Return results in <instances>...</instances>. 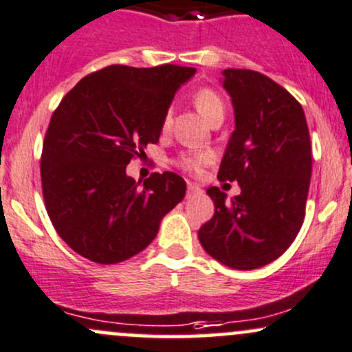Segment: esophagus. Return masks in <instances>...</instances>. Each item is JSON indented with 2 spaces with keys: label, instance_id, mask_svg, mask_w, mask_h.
<instances>
[{
  "label": "esophagus",
  "instance_id": "1",
  "mask_svg": "<svg viewBox=\"0 0 352 352\" xmlns=\"http://www.w3.org/2000/svg\"><path fill=\"white\" fill-rule=\"evenodd\" d=\"M199 192H202V188L197 186V184H192L188 182L187 184V194L192 195V194H199Z\"/></svg>",
  "mask_w": 352,
  "mask_h": 352
}]
</instances>
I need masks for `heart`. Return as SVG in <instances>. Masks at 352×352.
<instances>
[{"instance_id":"obj_1","label":"heart","mask_w":352,"mask_h":352,"mask_svg":"<svg viewBox=\"0 0 352 352\" xmlns=\"http://www.w3.org/2000/svg\"><path fill=\"white\" fill-rule=\"evenodd\" d=\"M192 101H194L199 113H201L209 123L219 116L224 118V101L221 99V96L217 94L216 91H212V89H199V91L192 96ZM168 126L170 111H166L164 118V129ZM210 162H212V155H210L209 151H182V153L175 158V165L179 166L180 170H184V172L190 173V175H199V173H202L204 166L209 165Z\"/></svg>"}]
</instances>
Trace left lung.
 Instances as JSON below:
<instances>
[{
  "label": "left lung",
  "mask_w": 352,
  "mask_h": 352,
  "mask_svg": "<svg viewBox=\"0 0 352 352\" xmlns=\"http://www.w3.org/2000/svg\"><path fill=\"white\" fill-rule=\"evenodd\" d=\"M224 89L234 106L217 179L238 182L241 194L226 201L209 187L214 216L199 229L202 248L236 270L272 263L300 231L312 175V146L300 102L265 74L226 69Z\"/></svg>",
  "instance_id": "8db88e82"
}]
</instances>
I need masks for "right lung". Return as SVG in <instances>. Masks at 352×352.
<instances>
[{"label": "right lung", "instance_id": "add662e5", "mask_svg": "<svg viewBox=\"0 0 352 352\" xmlns=\"http://www.w3.org/2000/svg\"><path fill=\"white\" fill-rule=\"evenodd\" d=\"M194 67L108 65L82 77L54 111L40 160L47 214L80 256L114 265L155 239L162 217L186 195L173 172L140 186L126 165L157 143L180 84Z\"/></svg>", "mask_w": 352, "mask_h": 352}]
</instances>
